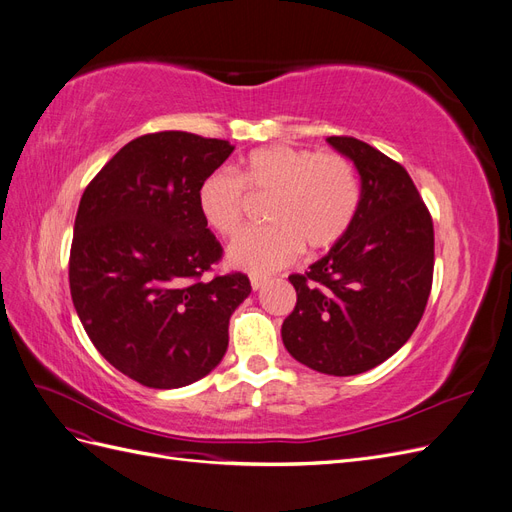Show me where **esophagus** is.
I'll return each mask as SVG.
<instances>
[{"mask_svg":"<svg viewBox=\"0 0 512 512\" xmlns=\"http://www.w3.org/2000/svg\"><path fill=\"white\" fill-rule=\"evenodd\" d=\"M267 282H269L267 277H262V275H252V277H250V284H252L254 290H260Z\"/></svg>","mask_w":512,"mask_h":512,"instance_id":"obj_1","label":"esophagus"}]
</instances>
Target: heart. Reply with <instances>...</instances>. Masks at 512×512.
Instances as JSON below:
<instances>
[{
	"instance_id": "1",
	"label": "heart",
	"mask_w": 512,
	"mask_h": 512,
	"mask_svg": "<svg viewBox=\"0 0 512 512\" xmlns=\"http://www.w3.org/2000/svg\"><path fill=\"white\" fill-rule=\"evenodd\" d=\"M269 200L265 220L230 243V267L250 273L282 269L299 252L329 250L342 239L359 209L361 188L354 166L337 153L271 145L252 151L241 173L213 170L198 185L196 203L211 230L237 235L250 211V197Z\"/></svg>"
}]
</instances>
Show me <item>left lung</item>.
I'll list each match as a JSON object with an SVG mask.
<instances>
[{
	"label": "left lung",
	"mask_w": 512,
	"mask_h": 512,
	"mask_svg": "<svg viewBox=\"0 0 512 512\" xmlns=\"http://www.w3.org/2000/svg\"><path fill=\"white\" fill-rule=\"evenodd\" d=\"M327 143L361 177L359 209L327 256L288 277L297 305L282 339L320 374L356 376L393 356L421 322L433 280V222L404 166L359 138Z\"/></svg>",
	"instance_id": "8db88e82"
}]
</instances>
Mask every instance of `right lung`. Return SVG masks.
I'll return each instance as SVG.
<instances>
[{
    "label": "right lung",
    "mask_w": 512,
    "mask_h": 512,
    "mask_svg": "<svg viewBox=\"0 0 512 512\" xmlns=\"http://www.w3.org/2000/svg\"><path fill=\"white\" fill-rule=\"evenodd\" d=\"M232 151L190 132L138 136L104 164L76 211V314L104 359L149 389H179L218 367L228 320L252 292L243 273L203 280L222 245L196 192Z\"/></svg>",
    "instance_id": "1"
}]
</instances>
